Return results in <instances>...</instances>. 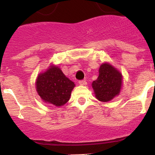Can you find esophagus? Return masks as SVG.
<instances>
[{"label":"esophagus","instance_id":"obj_1","mask_svg":"<svg viewBox=\"0 0 155 155\" xmlns=\"http://www.w3.org/2000/svg\"><path fill=\"white\" fill-rule=\"evenodd\" d=\"M78 83L80 85H86V84H87V82H86V81H84V80L79 81Z\"/></svg>","mask_w":155,"mask_h":155}]
</instances>
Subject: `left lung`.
Instances as JSON below:
<instances>
[{"mask_svg": "<svg viewBox=\"0 0 155 155\" xmlns=\"http://www.w3.org/2000/svg\"><path fill=\"white\" fill-rule=\"evenodd\" d=\"M98 78L92 82V87L97 99L109 102L119 95L122 87V74L108 63L102 64L98 71Z\"/></svg>", "mask_w": 155, "mask_h": 155, "instance_id": "8db88e82", "label": "left lung"}]
</instances>
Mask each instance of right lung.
<instances>
[{"mask_svg": "<svg viewBox=\"0 0 155 155\" xmlns=\"http://www.w3.org/2000/svg\"><path fill=\"white\" fill-rule=\"evenodd\" d=\"M74 86L58 67L53 65L39 74L35 82L37 93L43 102L56 106H62L69 101Z\"/></svg>", "mask_w": 155, "mask_h": 155, "instance_id": "right-lung-1", "label": "right lung"}]
</instances>
